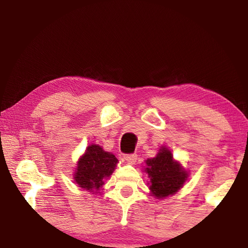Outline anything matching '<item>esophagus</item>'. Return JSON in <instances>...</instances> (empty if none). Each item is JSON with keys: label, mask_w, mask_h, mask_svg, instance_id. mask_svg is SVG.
Wrapping results in <instances>:
<instances>
[{"label": "esophagus", "mask_w": 248, "mask_h": 248, "mask_svg": "<svg viewBox=\"0 0 248 248\" xmlns=\"http://www.w3.org/2000/svg\"><path fill=\"white\" fill-rule=\"evenodd\" d=\"M124 158L127 161L128 164H134L137 162V154H124Z\"/></svg>", "instance_id": "esophagus-1"}]
</instances>
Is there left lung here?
I'll return each instance as SVG.
<instances>
[{"instance_id":"obj_1","label":"left lung","mask_w":248,"mask_h":248,"mask_svg":"<svg viewBox=\"0 0 248 248\" xmlns=\"http://www.w3.org/2000/svg\"><path fill=\"white\" fill-rule=\"evenodd\" d=\"M145 173L150 178V190L155 198L171 196L184 186L188 173L175 161L170 151L162 146L156 156L145 161Z\"/></svg>"}]
</instances>
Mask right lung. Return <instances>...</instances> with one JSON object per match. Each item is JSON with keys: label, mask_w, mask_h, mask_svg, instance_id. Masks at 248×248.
Wrapping results in <instances>:
<instances>
[{"label": "right lung", "mask_w": 248, "mask_h": 248, "mask_svg": "<svg viewBox=\"0 0 248 248\" xmlns=\"http://www.w3.org/2000/svg\"><path fill=\"white\" fill-rule=\"evenodd\" d=\"M117 163L118 159L114 154L104 151L98 144H91L78 158L73 175L74 182L92 194H100L98 191L105 180L114 173Z\"/></svg>", "instance_id": "1"}]
</instances>
